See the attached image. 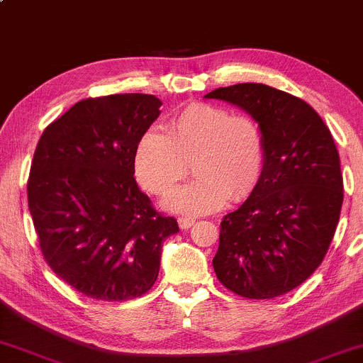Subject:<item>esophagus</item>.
<instances>
[{
    "label": "esophagus",
    "mask_w": 363,
    "mask_h": 363,
    "mask_svg": "<svg viewBox=\"0 0 363 363\" xmlns=\"http://www.w3.org/2000/svg\"><path fill=\"white\" fill-rule=\"evenodd\" d=\"M177 222H179V227H181L182 230H186V228H189L191 225L196 222V218H193V216H179Z\"/></svg>",
    "instance_id": "1"
}]
</instances>
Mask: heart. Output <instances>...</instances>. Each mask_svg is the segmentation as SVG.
Returning <instances> with one entry per match:
<instances>
[{"instance_id":"1","label":"heart","mask_w":363,"mask_h":363,"mask_svg":"<svg viewBox=\"0 0 363 363\" xmlns=\"http://www.w3.org/2000/svg\"><path fill=\"white\" fill-rule=\"evenodd\" d=\"M194 181L164 199L170 211L210 213L225 201L247 196L261 176L264 141L257 123L211 104H191L167 123V131L150 129L135 150V174L153 194L172 191L187 174Z\"/></svg>"}]
</instances>
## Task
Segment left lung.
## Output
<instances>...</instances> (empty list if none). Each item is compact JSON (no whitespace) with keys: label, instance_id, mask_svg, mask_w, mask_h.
<instances>
[{"label":"left lung","instance_id":"obj_1","mask_svg":"<svg viewBox=\"0 0 363 363\" xmlns=\"http://www.w3.org/2000/svg\"><path fill=\"white\" fill-rule=\"evenodd\" d=\"M205 97L247 112L264 141L257 184L220 223L216 278L240 297H280L318 269L335 235L343 205L335 140L309 104L262 83Z\"/></svg>","mask_w":363,"mask_h":363}]
</instances>
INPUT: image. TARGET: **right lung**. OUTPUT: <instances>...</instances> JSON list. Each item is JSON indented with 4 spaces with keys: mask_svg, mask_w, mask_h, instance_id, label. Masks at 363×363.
Masks as SVG:
<instances>
[{
    "mask_svg": "<svg viewBox=\"0 0 363 363\" xmlns=\"http://www.w3.org/2000/svg\"><path fill=\"white\" fill-rule=\"evenodd\" d=\"M160 99H85L44 129L27 194L44 259L97 301L143 295L160 269L162 244L179 232L135 181V150L160 116Z\"/></svg>",
    "mask_w": 363,
    "mask_h": 363,
    "instance_id": "1",
    "label": "right lung"
}]
</instances>
